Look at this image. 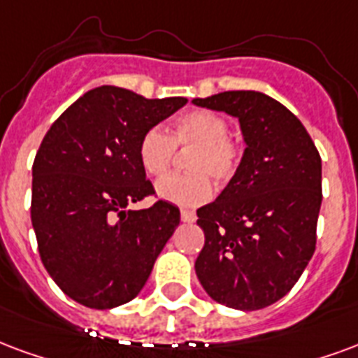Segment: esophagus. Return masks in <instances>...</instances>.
I'll return each mask as SVG.
<instances>
[{"mask_svg":"<svg viewBox=\"0 0 358 358\" xmlns=\"http://www.w3.org/2000/svg\"><path fill=\"white\" fill-rule=\"evenodd\" d=\"M180 218H182V222H186V224H192V222H195L197 216H195L193 210H186V208H184V210L180 213Z\"/></svg>","mask_w":358,"mask_h":358,"instance_id":"esophagus-1","label":"esophagus"}]
</instances>
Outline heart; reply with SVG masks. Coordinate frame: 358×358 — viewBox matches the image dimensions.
Wrapping results in <instances>:
<instances>
[{
	"label": "heart",
	"instance_id": "heart-1",
	"mask_svg": "<svg viewBox=\"0 0 358 358\" xmlns=\"http://www.w3.org/2000/svg\"><path fill=\"white\" fill-rule=\"evenodd\" d=\"M227 132L226 119L205 110L182 115L174 123L172 134L161 127L148 129L138 142V161L152 178H163L171 171L176 145L193 150L187 159V171L192 174L159 182V199L178 206H199L213 195L208 178L218 184L229 182L239 169L241 148Z\"/></svg>",
	"mask_w": 358,
	"mask_h": 358
}]
</instances>
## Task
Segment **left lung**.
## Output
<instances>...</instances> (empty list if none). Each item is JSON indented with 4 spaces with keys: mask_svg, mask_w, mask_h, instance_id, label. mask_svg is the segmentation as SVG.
<instances>
[{
    "mask_svg": "<svg viewBox=\"0 0 358 358\" xmlns=\"http://www.w3.org/2000/svg\"><path fill=\"white\" fill-rule=\"evenodd\" d=\"M193 104L239 119L246 145L218 199L197 210L205 246L195 273L222 306L264 309L290 292L315 252L320 155L300 119L264 92H218Z\"/></svg>",
    "mask_w": 358,
    "mask_h": 358,
    "instance_id": "obj_1",
    "label": "left lung"
}]
</instances>
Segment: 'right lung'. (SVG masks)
Listing matches in <instances>:
<instances>
[{"instance_id":"1","label":"right lung","mask_w":358,"mask_h":358,"mask_svg":"<svg viewBox=\"0 0 358 358\" xmlns=\"http://www.w3.org/2000/svg\"><path fill=\"white\" fill-rule=\"evenodd\" d=\"M187 98H148L113 85L85 92L52 123L31 166V226L47 273L71 300L112 309L136 298L180 224L138 161L148 129Z\"/></svg>"}]
</instances>
